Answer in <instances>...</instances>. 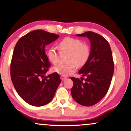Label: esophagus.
I'll use <instances>...</instances> for the list:
<instances>
[{
  "label": "esophagus",
  "mask_w": 131,
  "mask_h": 131,
  "mask_svg": "<svg viewBox=\"0 0 131 131\" xmlns=\"http://www.w3.org/2000/svg\"><path fill=\"white\" fill-rule=\"evenodd\" d=\"M61 79L63 81V80H65L66 79H67V78H66V77H64V76H61Z\"/></svg>",
  "instance_id": "esophagus-1"
}]
</instances>
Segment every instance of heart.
<instances>
[{"label":"heart","mask_w":131,"mask_h":131,"mask_svg":"<svg viewBox=\"0 0 131 131\" xmlns=\"http://www.w3.org/2000/svg\"><path fill=\"white\" fill-rule=\"evenodd\" d=\"M59 47L61 51L69 53L68 61L69 63L59 64L53 67V72L58 73L62 76H68L76 71L77 66L82 67L86 63L90 57L91 51L89 46L83 43L78 39L66 37L59 43ZM48 59L51 63L57 64L59 61V55L56 49L52 47L46 52Z\"/></svg>","instance_id":"heart-1"}]
</instances>
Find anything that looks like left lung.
Returning <instances> with one entry per match:
<instances>
[{
  "instance_id": "8db88e82",
  "label": "left lung",
  "mask_w": 131,
  "mask_h": 131,
  "mask_svg": "<svg viewBox=\"0 0 131 131\" xmlns=\"http://www.w3.org/2000/svg\"><path fill=\"white\" fill-rule=\"evenodd\" d=\"M77 36L86 37L91 42V53L88 62L78 71L83 78H71L73 82L71 94L80 105L91 106L98 103L106 95L114 72V62L108 42L101 35L86 31Z\"/></svg>"
}]
</instances>
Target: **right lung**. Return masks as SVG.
Here are the masks:
<instances>
[{
    "mask_svg": "<svg viewBox=\"0 0 131 131\" xmlns=\"http://www.w3.org/2000/svg\"><path fill=\"white\" fill-rule=\"evenodd\" d=\"M59 37L44 30H34L21 37L14 48L10 77L18 94L33 106L47 104L61 83L57 73L45 76L51 64L45 46Z\"/></svg>",
    "mask_w": 131,
    "mask_h": 131,
    "instance_id": "right-lung-1",
    "label": "right lung"
}]
</instances>
